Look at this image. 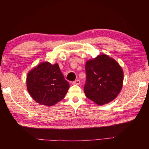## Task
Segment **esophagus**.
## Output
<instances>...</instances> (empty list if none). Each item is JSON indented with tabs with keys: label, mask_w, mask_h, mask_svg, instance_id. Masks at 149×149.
<instances>
[{
	"label": "esophagus",
	"mask_w": 149,
	"mask_h": 149,
	"mask_svg": "<svg viewBox=\"0 0 149 149\" xmlns=\"http://www.w3.org/2000/svg\"><path fill=\"white\" fill-rule=\"evenodd\" d=\"M73 84L74 85H79L80 84V81L79 79H76L75 81H74V82H73Z\"/></svg>",
	"instance_id": "obj_1"
}]
</instances>
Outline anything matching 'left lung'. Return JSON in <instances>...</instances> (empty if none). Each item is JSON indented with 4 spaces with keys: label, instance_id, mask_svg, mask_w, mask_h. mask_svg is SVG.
Here are the masks:
<instances>
[{
    "label": "left lung",
    "instance_id": "left-lung-1",
    "mask_svg": "<svg viewBox=\"0 0 149 149\" xmlns=\"http://www.w3.org/2000/svg\"><path fill=\"white\" fill-rule=\"evenodd\" d=\"M84 92L88 99L103 105L117 97L123 86V72L116 60L105 54L87 60Z\"/></svg>",
    "mask_w": 149,
    "mask_h": 149
}]
</instances>
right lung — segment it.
<instances>
[{
	"label": "right lung",
	"instance_id": "obj_1",
	"mask_svg": "<svg viewBox=\"0 0 149 149\" xmlns=\"http://www.w3.org/2000/svg\"><path fill=\"white\" fill-rule=\"evenodd\" d=\"M27 89L35 102L41 105L53 106L61 101L70 88L58 64L43 62L27 74Z\"/></svg>",
	"mask_w": 149,
	"mask_h": 149
}]
</instances>
